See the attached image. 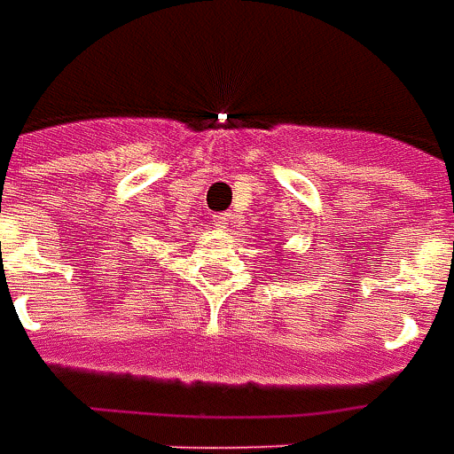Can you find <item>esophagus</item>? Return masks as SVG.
<instances>
[{
  "label": "esophagus",
  "mask_w": 454,
  "mask_h": 454,
  "mask_svg": "<svg viewBox=\"0 0 454 454\" xmlns=\"http://www.w3.org/2000/svg\"><path fill=\"white\" fill-rule=\"evenodd\" d=\"M212 222H215V227H230V224H232L234 222V215L232 212H220V215H215V217H212Z\"/></svg>",
  "instance_id": "1"
}]
</instances>
